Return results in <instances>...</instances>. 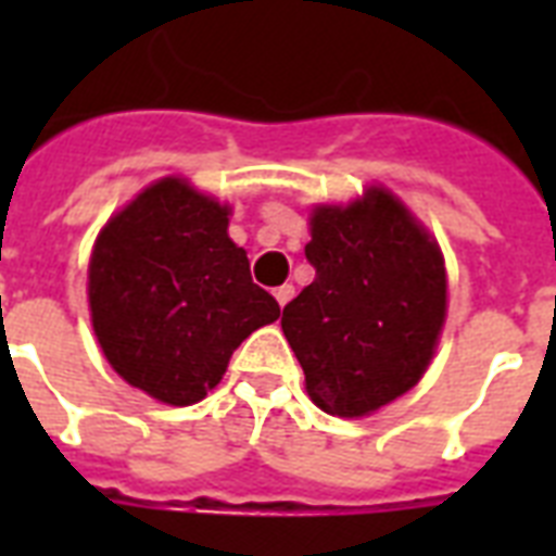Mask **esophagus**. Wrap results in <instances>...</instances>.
<instances>
[{"label": "esophagus", "instance_id": "obj_1", "mask_svg": "<svg viewBox=\"0 0 556 556\" xmlns=\"http://www.w3.org/2000/svg\"><path fill=\"white\" fill-rule=\"evenodd\" d=\"M274 296H277V303L286 308V305L291 303V296H294V286H291V282H286V286L274 288Z\"/></svg>", "mask_w": 556, "mask_h": 556}]
</instances>
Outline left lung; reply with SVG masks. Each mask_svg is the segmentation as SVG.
<instances>
[{
  "instance_id": "1",
  "label": "left lung",
  "mask_w": 556,
  "mask_h": 556,
  "mask_svg": "<svg viewBox=\"0 0 556 556\" xmlns=\"http://www.w3.org/2000/svg\"><path fill=\"white\" fill-rule=\"evenodd\" d=\"M314 282L282 308V331L323 413L361 418L427 371L447 314L439 244L383 187L312 213Z\"/></svg>"
}]
</instances>
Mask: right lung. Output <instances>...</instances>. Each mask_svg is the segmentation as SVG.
I'll list each match as a JSON object with an SVG mask.
<instances>
[{
  "label": "right lung",
  "mask_w": 556,
  "mask_h": 556,
  "mask_svg": "<svg viewBox=\"0 0 556 556\" xmlns=\"http://www.w3.org/2000/svg\"><path fill=\"white\" fill-rule=\"evenodd\" d=\"M230 207L161 178L100 230L89 262L91 326L112 369L164 404L216 387L248 334L279 317L227 236Z\"/></svg>",
  "instance_id": "1"
}]
</instances>
